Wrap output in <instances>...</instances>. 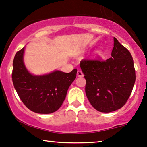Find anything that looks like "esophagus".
Returning a JSON list of instances; mask_svg holds the SVG:
<instances>
[{"label":"esophagus","instance_id":"1","mask_svg":"<svg viewBox=\"0 0 147 147\" xmlns=\"http://www.w3.org/2000/svg\"><path fill=\"white\" fill-rule=\"evenodd\" d=\"M83 76H84V74H83L82 72L80 71V70H78L77 71V76H78V77H82Z\"/></svg>","mask_w":147,"mask_h":147}]
</instances>
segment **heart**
<instances>
[{
  "label": "heart",
  "mask_w": 147,
  "mask_h": 147,
  "mask_svg": "<svg viewBox=\"0 0 147 147\" xmlns=\"http://www.w3.org/2000/svg\"><path fill=\"white\" fill-rule=\"evenodd\" d=\"M96 53H97V54H100V51H96Z\"/></svg>",
  "instance_id": "heart-1"
}]
</instances>
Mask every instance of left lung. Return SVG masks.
<instances>
[{"label": "left lung", "instance_id": "8db88e82", "mask_svg": "<svg viewBox=\"0 0 147 147\" xmlns=\"http://www.w3.org/2000/svg\"><path fill=\"white\" fill-rule=\"evenodd\" d=\"M111 57L106 61L83 60L80 66L86 80L88 100L96 110L108 113L125 104L135 82L130 52L113 38Z\"/></svg>", "mask_w": 147, "mask_h": 147}]
</instances>
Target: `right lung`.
<instances>
[{
  "mask_svg": "<svg viewBox=\"0 0 147 147\" xmlns=\"http://www.w3.org/2000/svg\"><path fill=\"white\" fill-rule=\"evenodd\" d=\"M24 51L25 47L18 51L13 61L12 78L14 88L31 111L42 114L55 112L64 102L77 70L69 73L55 70L48 74L35 75L25 66Z\"/></svg>",
  "mask_w": 147,
  "mask_h": 147,
  "instance_id": "1",
  "label": "right lung"
}]
</instances>
